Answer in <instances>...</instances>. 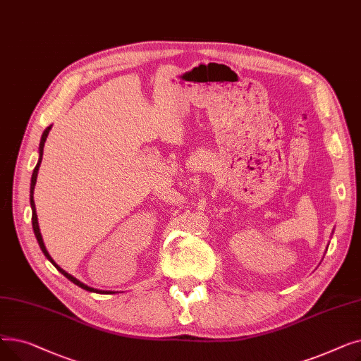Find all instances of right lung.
Returning <instances> with one entry per match:
<instances>
[{"label":"right lung","mask_w":361,"mask_h":361,"mask_svg":"<svg viewBox=\"0 0 361 361\" xmlns=\"http://www.w3.org/2000/svg\"><path fill=\"white\" fill-rule=\"evenodd\" d=\"M51 127L52 126H49V127H47L45 130H44V133H42V137H41V142H39V159H37V164H36V166H35V169H33V174H32V180H30V207H32V226H33V233H35V237H36V240H37V243H39V247H41V250H42V253L45 255V257L54 264V267L59 269L67 279H70L73 283H75V286L78 287H80V288H83V290H86V291H90V293H97V290L94 288H92V287H87V286H85L83 282H80L79 279H75L73 275H70V274H67L64 269H61L59 264H56L55 262H54V259L49 256V253H48V250H47V247H45V244H44V240H42V234H41V231H39V224H37V215H36V207H35V202H33V192H35V184H36V178H37V171H39V166H41V162H42V155H44V146H45V142H47V137H48V135H49V130H51ZM101 294H102V291H99ZM106 294L109 293L111 294V291H105ZM104 293V294H105Z\"/></svg>","instance_id":"right-lung-1"}]
</instances>
